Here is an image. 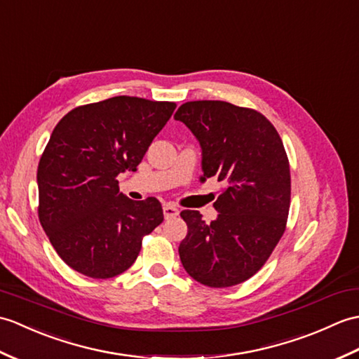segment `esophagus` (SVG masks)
<instances>
[{
    "label": "esophagus",
    "mask_w": 359,
    "mask_h": 359,
    "mask_svg": "<svg viewBox=\"0 0 359 359\" xmlns=\"http://www.w3.org/2000/svg\"><path fill=\"white\" fill-rule=\"evenodd\" d=\"M163 212H164V218H165V219L175 218V217H177V215L180 213L178 207H175L173 204H165V205L163 207Z\"/></svg>",
    "instance_id": "34e87169"
}]
</instances>
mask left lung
<instances>
[{"label":"left lung","mask_w":359,"mask_h":359,"mask_svg":"<svg viewBox=\"0 0 359 359\" xmlns=\"http://www.w3.org/2000/svg\"><path fill=\"white\" fill-rule=\"evenodd\" d=\"M200 141L203 177L218 178L205 222L198 210H182L187 235L180 244L186 272L207 287H232L266 264L285 230L290 207V167L273 124L253 109L226 101H189L177 114Z\"/></svg>","instance_id":"1"}]
</instances>
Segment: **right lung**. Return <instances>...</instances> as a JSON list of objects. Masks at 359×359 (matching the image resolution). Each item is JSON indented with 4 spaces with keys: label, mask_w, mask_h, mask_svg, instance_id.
Returning a JSON list of instances; mask_svg holds the SVG:
<instances>
[{
    "label": "right lung",
    "mask_w": 359,
    "mask_h": 359,
    "mask_svg": "<svg viewBox=\"0 0 359 359\" xmlns=\"http://www.w3.org/2000/svg\"><path fill=\"white\" fill-rule=\"evenodd\" d=\"M175 107L123 95L75 107L55 126L38 164V217L76 272L97 280L126 272L142 236L163 222L156 198L129 200L116 177L137 170Z\"/></svg>",
    "instance_id": "1"
}]
</instances>
